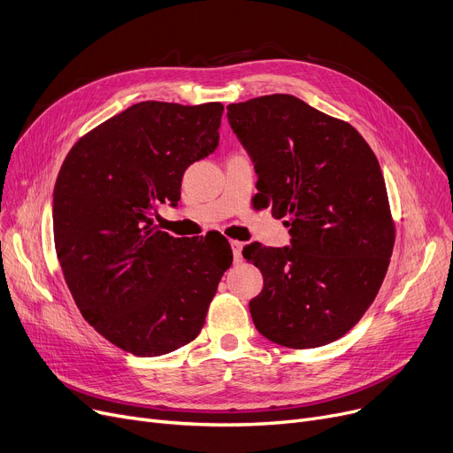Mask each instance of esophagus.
<instances>
[{
	"label": "esophagus",
	"mask_w": 453,
	"mask_h": 453,
	"mask_svg": "<svg viewBox=\"0 0 453 453\" xmlns=\"http://www.w3.org/2000/svg\"><path fill=\"white\" fill-rule=\"evenodd\" d=\"M231 248H233L234 263H241V260H242V248H244V244L239 242V241H231Z\"/></svg>",
	"instance_id": "esophagus-1"
}]
</instances>
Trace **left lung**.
I'll return each instance as SVG.
<instances>
[{
	"label": "left lung",
	"mask_w": 453,
	"mask_h": 453,
	"mask_svg": "<svg viewBox=\"0 0 453 453\" xmlns=\"http://www.w3.org/2000/svg\"><path fill=\"white\" fill-rule=\"evenodd\" d=\"M227 119L255 166V207H272L292 236L242 251L265 279L250 301L253 323L282 347L334 342L374 301L393 253L380 163L358 130L294 95L229 104Z\"/></svg>",
	"instance_id": "1"
}]
</instances>
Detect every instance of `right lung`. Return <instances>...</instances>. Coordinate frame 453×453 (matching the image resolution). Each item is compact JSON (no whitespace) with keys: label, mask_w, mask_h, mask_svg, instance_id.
Masks as SVG:
<instances>
[{"label":"right lung","mask_w":453,"mask_h":453,"mask_svg":"<svg viewBox=\"0 0 453 453\" xmlns=\"http://www.w3.org/2000/svg\"><path fill=\"white\" fill-rule=\"evenodd\" d=\"M224 106L145 101L81 137L53 193L58 263L82 318L135 356L193 342L233 263L220 233L176 239L154 222L188 165L219 147Z\"/></svg>","instance_id":"right-lung-1"}]
</instances>
